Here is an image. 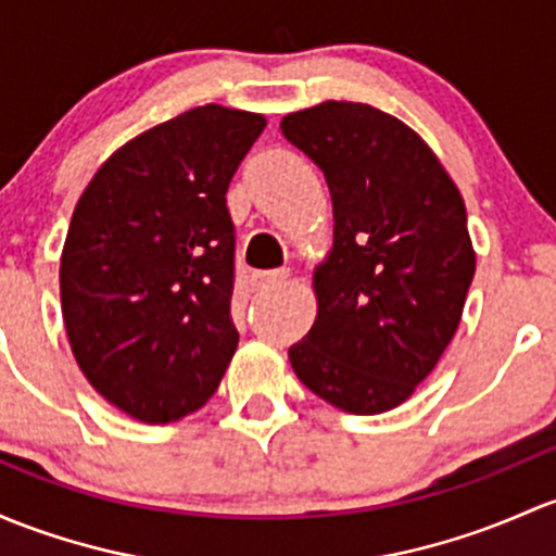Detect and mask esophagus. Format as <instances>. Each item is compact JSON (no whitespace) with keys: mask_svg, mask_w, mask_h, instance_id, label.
<instances>
[{"mask_svg":"<svg viewBox=\"0 0 556 556\" xmlns=\"http://www.w3.org/2000/svg\"><path fill=\"white\" fill-rule=\"evenodd\" d=\"M286 278H289V273H286V270L254 273L252 286H254V291H270V289H278L280 283H286Z\"/></svg>","mask_w":556,"mask_h":556,"instance_id":"1","label":"esophagus"}]
</instances>
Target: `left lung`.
I'll return each mask as SVG.
<instances>
[{"label":"left lung","mask_w":556,"mask_h":556,"mask_svg":"<svg viewBox=\"0 0 556 556\" xmlns=\"http://www.w3.org/2000/svg\"><path fill=\"white\" fill-rule=\"evenodd\" d=\"M280 132L324 172L333 247L313 270L318 315L289 361L357 416L416 392L462 324L475 278L467 206L419 132L366 103L286 113Z\"/></svg>","instance_id":"8db88e82"}]
</instances>
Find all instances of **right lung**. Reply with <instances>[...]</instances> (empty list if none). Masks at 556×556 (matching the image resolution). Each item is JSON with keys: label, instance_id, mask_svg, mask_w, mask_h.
<instances>
[{"label": "right lung", "instance_id": "obj_1", "mask_svg": "<svg viewBox=\"0 0 556 556\" xmlns=\"http://www.w3.org/2000/svg\"><path fill=\"white\" fill-rule=\"evenodd\" d=\"M265 116L208 103L94 172L61 254V307L89 384L146 424L193 414L238 348L228 185Z\"/></svg>", "mask_w": 556, "mask_h": 556}]
</instances>
